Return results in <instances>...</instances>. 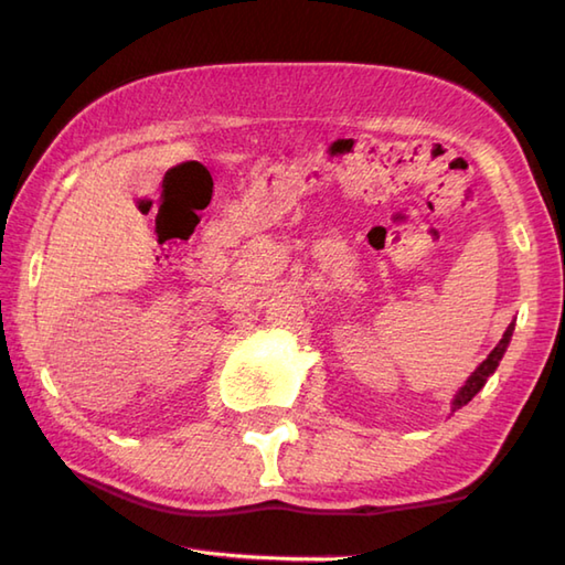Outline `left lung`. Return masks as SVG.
I'll return each mask as SVG.
<instances>
[{"mask_svg":"<svg viewBox=\"0 0 565 565\" xmlns=\"http://www.w3.org/2000/svg\"><path fill=\"white\" fill-rule=\"evenodd\" d=\"M512 333H514V323L507 326L502 340L497 342V348L490 352L488 358L482 360L480 367L470 374L468 382L460 386V392L456 394V399H452V412H456V408H460V406H466V404L472 399V396L482 390V386H484V382H488L490 374H492L497 367H500V360L504 358L507 345H510V340H512Z\"/></svg>","mask_w":565,"mask_h":565,"instance_id":"left-lung-1","label":"left lung"}]
</instances>
